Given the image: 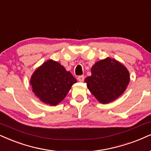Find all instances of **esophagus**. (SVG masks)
Returning <instances> with one entry per match:
<instances>
[{
	"mask_svg": "<svg viewBox=\"0 0 151 151\" xmlns=\"http://www.w3.org/2000/svg\"><path fill=\"white\" fill-rule=\"evenodd\" d=\"M84 79H85L84 76H80L78 77V81L80 82H83L84 81Z\"/></svg>",
	"mask_w": 151,
	"mask_h": 151,
	"instance_id": "esophagus-1",
	"label": "esophagus"
}]
</instances>
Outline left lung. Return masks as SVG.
Returning <instances> with one entry per match:
<instances>
[{"instance_id": "obj_1", "label": "left lung", "mask_w": 151, "mask_h": 151, "mask_svg": "<svg viewBox=\"0 0 151 151\" xmlns=\"http://www.w3.org/2000/svg\"><path fill=\"white\" fill-rule=\"evenodd\" d=\"M92 76L85 79L87 86L96 99L108 104L124 92L129 82L127 68L115 59L106 58L93 65Z\"/></svg>"}]
</instances>
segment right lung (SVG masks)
<instances>
[{
  "label": "right lung",
  "mask_w": 151,
  "mask_h": 151,
  "mask_svg": "<svg viewBox=\"0 0 151 151\" xmlns=\"http://www.w3.org/2000/svg\"><path fill=\"white\" fill-rule=\"evenodd\" d=\"M30 83L40 101L56 106L66 97L77 81L59 63L49 60L35 70Z\"/></svg>",
  "instance_id": "1"
}]
</instances>
